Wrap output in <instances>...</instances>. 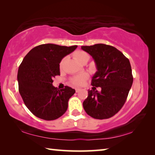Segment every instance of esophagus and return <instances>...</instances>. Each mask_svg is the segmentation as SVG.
I'll list each match as a JSON object with an SVG mask.
<instances>
[{"mask_svg":"<svg viewBox=\"0 0 155 155\" xmlns=\"http://www.w3.org/2000/svg\"><path fill=\"white\" fill-rule=\"evenodd\" d=\"M80 90H81V89H79V88H77V89H76V92H77V93L79 92Z\"/></svg>","mask_w":155,"mask_h":155,"instance_id":"1","label":"esophagus"}]
</instances>
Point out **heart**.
Segmentation results:
<instances>
[{
  "label": "heart",
  "mask_w": 155,
  "mask_h": 155,
  "mask_svg": "<svg viewBox=\"0 0 155 155\" xmlns=\"http://www.w3.org/2000/svg\"><path fill=\"white\" fill-rule=\"evenodd\" d=\"M74 57L75 59L78 61L80 64H83L84 62H87L90 59V55L87 52L83 51H77L74 52V53L73 54ZM65 61V59H63L60 62V68L63 67V65H64V63ZM88 78V74H86V73H83V74H81L80 75L76 76L74 78H72V83L75 85H82L85 83L86 79H87Z\"/></svg>",
  "instance_id": "b5f03b06"
}]
</instances>
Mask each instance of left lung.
Segmentation results:
<instances>
[{"instance_id": "left-lung-1", "label": "left lung", "mask_w": 155, "mask_h": 155, "mask_svg": "<svg viewBox=\"0 0 155 155\" xmlns=\"http://www.w3.org/2000/svg\"><path fill=\"white\" fill-rule=\"evenodd\" d=\"M92 57L97 71L91 79L92 90L83 103L85 112L95 119H107L116 114L127 101L133 78L129 60L115 47L104 44L83 46ZM101 87V91L95 90Z\"/></svg>"}]
</instances>
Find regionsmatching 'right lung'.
Instances as JSON below:
<instances>
[{
  "label": "right lung",
  "mask_w": 155,
  "mask_h": 155,
  "mask_svg": "<svg viewBox=\"0 0 155 155\" xmlns=\"http://www.w3.org/2000/svg\"><path fill=\"white\" fill-rule=\"evenodd\" d=\"M77 46L41 44L31 49L18 71L19 92L29 111L39 118L54 120L66 111L68 101L75 90L65 86L59 90L52 78L60 75L59 64Z\"/></svg>",
  "instance_id": "obj_1"
}]
</instances>
